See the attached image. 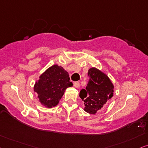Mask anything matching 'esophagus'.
Instances as JSON below:
<instances>
[{
  "mask_svg": "<svg viewBox=\"0 0 148 148\" xmlns=\"http://www.w3.org/2000/svg\"><path fill=\"white\" fill-rule=\"evenodd\" d=\"M74 87L78 88V87H80V84L79 82H74Z\"/></svg>",
  "mask_w": 148,
  "mask_h": 148,
  "instance_id": "1",
  "label": "esophagus"
}]
</instances>
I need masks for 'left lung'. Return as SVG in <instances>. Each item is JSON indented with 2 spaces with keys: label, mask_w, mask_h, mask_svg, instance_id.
Returning a JSON list of instances; mask_svg holds the SVG:
<instances>
[{
  "label": "left lung",
  "mask_w": 148,
  "mask_h": 148,
  "mask_svg": "<svg viewBox=\"0 0 148 148\" xmlns=\"http://www.w3.org/2000/svg\"><path fill=\"white\" fill-rule=\"evenodd\" d=\"M88 75L89 80L86 89L80 91L79 96L84 102V111L95 115L113 96L114 85L105 73L95 67L89 69Z\"/></svg>",
  "instance_id": "left-lung-1"
}]
</instances>
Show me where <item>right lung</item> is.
<instances>
[{"label":"right lung","instance_id":"add662e5","mask_svg":"<svg viewBox=\"0 0 148 148\" xmlns=\"http://www.w3.org/2000/svg\"><path fill=\"white\" fill-rule=\"evenodd\" d=\"M69 74L63 67L53 65L43 72L35 82L33 90L39 102L45 107L51 108L59 104L65 89L72 87Z\"/></svg>","mask_w":148,"mask_h":148}]
</instances>
